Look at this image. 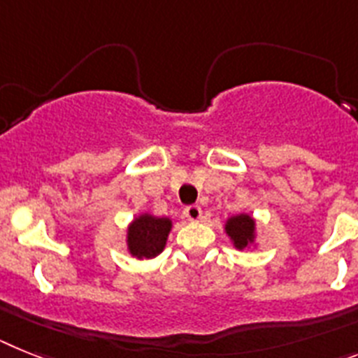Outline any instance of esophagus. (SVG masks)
Here are the masks:
<instances>
[{
    "label": "esophagus",
    "instance_id": "esophagus-1",
    "mask_svg": "<svg viewBox=\"0 0 358 358\" xmlns=\"http://www.w3.org/2000/svg\"><path fill=\"white\" fill-rule=\"evenodd\" d=\"M183 216L187 217L189 222H198L201 217V207L200 205H187L183 209Z\"/></svg>",
    "mask_w": 358,
    "mask_h": 358
}]
</instances>
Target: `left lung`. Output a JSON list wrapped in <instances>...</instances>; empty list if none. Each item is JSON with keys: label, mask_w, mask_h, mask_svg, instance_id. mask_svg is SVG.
I'll use <instances>...</instances> for the list:
<instances>
[{"label": "left lung", "mask_w": 358, "mask_h": 358, "mask_svg": "<svg viewBox=\"0 0 358 358\" xmlns=\"http://www.w3.org/2000/svg\"><path fill=\"white\" fill-rule=\"evenodd\" d=\"M225 232L236 248L243 250L256 241V222L248 214H238L227 220Z\"/></svg>", "instance_id": "1"}]
</instances>
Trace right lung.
I'll return each mask as SVG.
<instances>
[{
	"instance_id": "right-lung-1",
	"label": "right lung",
	"mask_w": 358,
	"mask_h": 358,
	"mask_svg": "<svg viewBox=\"0 0 358 358\" xmlns=\"http://www.w3.org/2000/svg\"><path fill=\"white\" fill-rule=\"evenodd\" d=\"M173 222L169 217L141 214L127 227V250L136 259H153L166 248Z\"/></svg>"
}]
</instances>
